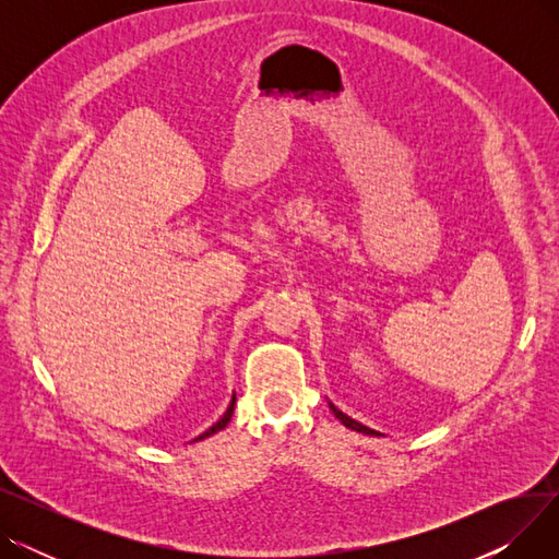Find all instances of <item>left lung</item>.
I'll return each mask as SVG.
<instances>
[{
	"instance_id": "1",
	"label": "left lung",
	"mask_w": 559,
	"mask_h": 559,
	"mask_svg": "<svg viewBox=\"0 0 559 559\" xmlns=\"http://www.w3.org/2000/svg\"><path fill=\"white\" fill-rule=\"evenodd\" d=\"M329 405H331V409H333V415H335V417H337V419H340V421H342L346 428L356 430V432H362V435H373V437H378V435H380L378 430H373V428H367V426H362L360 421H356V419H350L348 415H344L342 409H337V407H335L331 401H329Z\"/></svg>"
}]
</instances>
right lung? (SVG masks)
I'll list each match as a JSON object with an SVG mask.
<instances>
[{"instance_id": "right-lung-1", "label": "right lung", "mask_w": 559, "mask_h": 559, "mask_svg": "<svg viewBox=\"0 0 559 559\" xmlns=\"http://www.w3.org/2000/svg\"><path fill=\"white\" fill-rule=\"evenodd\" d=\"M233 409H235V394H233V399H230V403H228V407H226V413L222 415V419L217 421V424H213L209 430L205 432H201L197 439H205V437H211V435H215V432H219V430H224L226 428V424L230 421V417H233Z\"/></svg>"}]
</instances>
